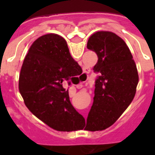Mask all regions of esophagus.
<instances>
[{"mask_svg":"<svg viewBox=\"0 0 155 155\" xmlns=\"http://www.w3.org/2000/svg\"><path fill=\"white\" fill-rule=\"evenodd\" d=\"M83 71H84V74H83V75H85L86 74H88L89 72H90V70L88 69L87 67H84V69H83ZM81 85H78V88H81Z\"/></svg>","mask_w":155,"mask_h":155,"instance_id":"34e87169","label":"esophagus"}]
</instances>
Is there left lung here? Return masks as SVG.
<instances>
[{
  "label": "left lung",
  "mask_w": 155,
  "mask_h": 155,
  "mask_svg": "<svg viewBox=\"0 0 155 155\" xmlns=\"http://www.w3.org/2000/svg\"><path fill=\"white\" fill-rule=\"evenodd\" d=\"M87 48L97 54L93 70L100 76L95 81L94 102L84 130H103L111 126L132 102L139 74L128 45L113 32L94 33Z\"/></svg>",
  "instance_id": "8db88e82"
}]
</instances>
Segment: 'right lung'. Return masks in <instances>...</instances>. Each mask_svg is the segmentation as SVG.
Returning <instances> with one entry per match:
<instances>
[{"label": "right lung", "mask_w": 155, "mask_h": 155, "mask_svg": "<svg viewBox=\"0 0 155 155\" xmlns=\"http://www.w3.org/2000/svg\"><path fill=\"white\" fill-rule=\"evenodd\" d=\"M82 73L67 43L57 34L36 39L29 49L19 77L25 104L39 120L58 131L81 130L84 117L75 110L63 82Z\"/></svg>", "instance_id": "1"}]
</instances>
